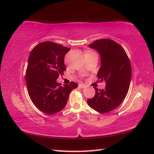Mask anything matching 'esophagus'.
<instances>
[{
	"instance_id": "obj_1",
	"label": "esophagus",
	"mask_w": 154,
	"mask_h": 154,
	"mask_svg": "<svg viewBox=\"0 0 154 154\" xmlns=\"http://www.w3.org/2000/svg\"><path fill=\"white\" fill-rule=\"evenodd\" d=\"M79 87L83 88L86 87V85H84V84H79Z\"/></svg>"
}]
</instances>
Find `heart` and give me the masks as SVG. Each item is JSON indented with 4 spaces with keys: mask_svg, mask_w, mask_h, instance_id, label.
Wrapping results in <instances>:
<instances>
[{
    "mask_svg": "<svg viewBox=\"0 0 154 154\" xmlns=\"http://www.w3.org/2000/svg\"><path fill=\"white\" fill-rule=\"evenodd\" d=\"M92 53H93V52H92L91 51H87V53H86V54H92Z\"/></svg>",
    "mask_w": 154,
    "mask_h": 154,
    "instance_id": "1",
    "label": "heart"
}]
</instances>
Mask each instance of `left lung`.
Masks as SVG:
<instances>
[{
    "instance_id": "1",
    "label": "left lung",
    "mask_w": 154,
    "mask_h": 154,
    "mask_svg": "<svg viewBox=\"0 0 154 154\" xmlns=\"http://www.w3.org/2000/svg\"><path fill=\"white\" fill-rule=\"evenodd\" d=\"M88 46L100 54L97 77L106 85L102 90L94 87L95 96L87 103L96 112L105 113L117 108L125 98L131 79V62L124 48L112 39L96 40Z\"/></svg>"
}]
</instances>
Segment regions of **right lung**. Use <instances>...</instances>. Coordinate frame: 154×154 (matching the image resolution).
Wrapping results in <instances>:
<instances>
[{
	"instance_id": "obj_1",
	"label": "right lung",
	"mask_w": 154,
	"mask_h": 154,
	"mask_svg": "<svg viewBox=\"0 0 154 154\" xmlns=\"http://www.w3.org/2000/svg\"><path fill=\"white\" fill-rule=\"evenodd\" d=\"M69 50L46 41L35 46L29 56L26 73L29 96L39 110L48 115L65 108L71 91L78 87L74 82L62 87L56 81L66 70L64 56Z\"/></svg>"
}]
</instances>
